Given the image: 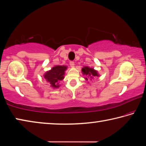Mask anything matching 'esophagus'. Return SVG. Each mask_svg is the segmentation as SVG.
<instances>
[{
	"label": "esophagus",
	"instance_id": "esophagus-1",
	"mask_svg": "<svg viewBox=\"0 0 146 146\" xmlns=\"http://www.w3.org/2000/svg\"><path fill=\"white\" fill-rule=\"evenodd\" d=\"M70 66H71V67L73 68L74 66H75V62H74L73 61H71L70 62Z\"/></svg>",
	"mask_w": 146,
	"mask_h": 146
}]
</instances>
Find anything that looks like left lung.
I'll use <instances>...</instances> for the list:
<instances>
[{"mask_svg": "<svg viewBox=\"0 0 146 146\" xmlns=\"http://www.w3.org/2000/svg\"><path fill=\"white\" fill-rule=\"evenodd\" d=\"M82 71L83 75L87 76L88 78L90 77V78H93L94 77H95V76H98V74L97 71L94 70L93 68H89L88 66H85V67H84L82 69ZM85 79L87 80H88L87 78H85Z\"/></svg>", "mask_w": 146, "mask_h": 146, "instance_id": "8db88e82", "label": "left lung"}]
</instances>
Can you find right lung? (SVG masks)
Masks as SVG:
<instances>
[{
	"label": "right lung",
	"instance_id": "1",
	"mask_svg": "<svg viewBox=\"0 0 146 146\" xmlns=\"http://www.w3.org/2000/svg\"><path fill=\"white\" fill-rule=\"evenodd\" d=\"M67 70V66H56L51 70L44 74V77L47 82L52 88H58L60 85H58V82L63 80L64 78V73L65 71Z\"/></svg>",
	"mask_w": 146,
	"mask_h": 146
}]
</instances>
